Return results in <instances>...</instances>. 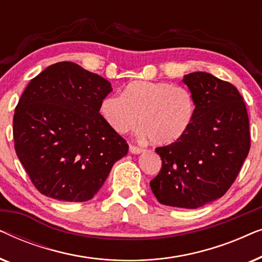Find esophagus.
Segmentation results:
<instances>
[{"mask_svg": "<svg viewBox=\"0 0 262 262\" xmlns=\"http://www.w3.org/2000/svg\"><path fill=\"white\" fill-rule=\"evenodd\" d=\"M130 152L131 154H141V152H143L144 151V149L143 148H139V146H136V145H132V144H130Z\"/></svg>", "mask_w": 262, "mask_h": 262, "instance_id": "obj_1", "label": "esophagus"}]
</instances>
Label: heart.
Here are the masks:
<instances>
[{
	"mask_svg": "<svg viewBox=\"0 0 262 262\" xmlns=\"http://www.w3.org/2000/svg\"><path fill=\"white\" fill-rule=\"evenodd\" d=\"M100 113L118 134L142 126V137L154 144L169 145L184 137L195 116L192 92L169 82L136 81L121 95L102 100Z\"/></svg>",
	"mask_w": 262,
	"mask_h": 262,
	"instance_id": "1",
	"label": "heart"
}]
</instances>
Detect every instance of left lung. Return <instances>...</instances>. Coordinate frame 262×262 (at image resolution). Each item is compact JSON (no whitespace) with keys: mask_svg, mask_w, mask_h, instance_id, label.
Here are the masks:
<instances>
[{"mask_svg":"<svg viewBox=\"0 0 262 262\" xmlns=\"http://www.w3.org/2000/svg\"><path fill=\"white\" fill-rule=\"evenodd\" d=\"M195 100V116L184 137L156 148L162 160L150 187L163 205L198 209L223 196L250 149L249 119L237 88L213 75L184 76Z\"/></svg>","mask_w":262,"mask_h":262,"instance_id":"obj_1","label":"left lung"}]
</instances>
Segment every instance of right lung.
<instances>
[{"label": "right lung", "instance_id": "1", "mask_svg": "<svg viewBox=\"0 0 262 262\" xmlns=\"http://www.w3.org/2000/svg\"><path fill=\"white\" fill-rule=\"evenodd\" d=\"M111 92L108 81L73 62L52 64L28 83L14 113V148L41 194L87 202L126 155V141L99 113Z\"/></svg>", "mask_w": 262, "mask_h": 262}]
</instances>
